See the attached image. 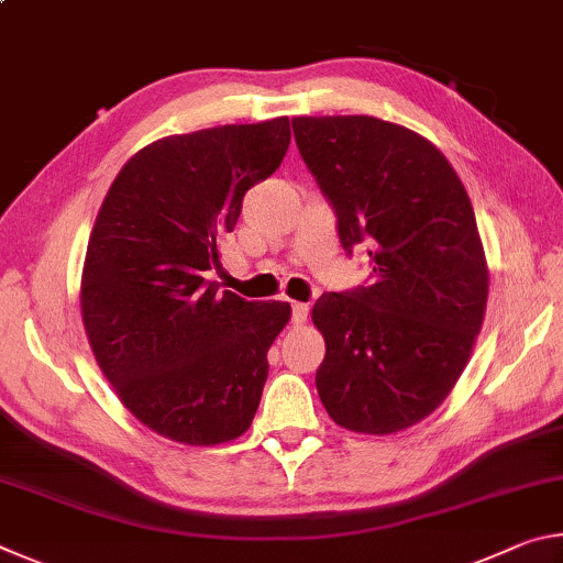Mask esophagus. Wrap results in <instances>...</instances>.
I'll use <instances>...</instances> for the list:
<instances>
[{
    "label": "esophagus",
    "mask_w": 563,
    "mask_h": 563,
    "mask_svg": "<svg viewBox=\"0 0 563 563\" xmlns=\"http://www.w3.org/2000/svg\"><path fill=\"white\" fill-rule=\"evenodd\" d=\"M308 302H292V325H302L308 320Z\"/></svg>",
    "instance_id": "obj_1"
}]
</instances>
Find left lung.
Here are the masks:
<instances>
[{
    "instance_id": "left-lung-1",
    "label": "left lung",
    "mask_w": 563,
    "mask_h": 563,
    "mask_svg": "<svg viewBox=\"0 0 563 563\" xmlns=\"http://www.w3.org/2000/svg\"><path fill=\"white\" fill-rule=\"evenodd\" d=\"M292 133L345 253L367 245L373 265V283L312 308L318 395L345 430H407L452 393L482 330L489 273L472 201L442 151L397 123L298 117Z\"/></svg>"
}]
</instances>
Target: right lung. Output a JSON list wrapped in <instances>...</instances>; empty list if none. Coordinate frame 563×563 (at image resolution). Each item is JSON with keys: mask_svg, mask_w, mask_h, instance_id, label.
Here are the masks:
<instances>
[{"mask_svg": "<svg viewBox=\"0 0 563 563\" xmlns=\"http://www.w3.org/2000/svg\"><path fill=\"white\" fill-rule=\"evenodd\" d=\"M290 146L288 117L161 139L113 178L81 275V318L123 407L168 440L211 446L251 427L290 305L206 280Z\"/></svg>", "mask_w": 563, "mask_h": 563, "instance_id": "right-lung-1", "label": "right lung"}]
</instances>
